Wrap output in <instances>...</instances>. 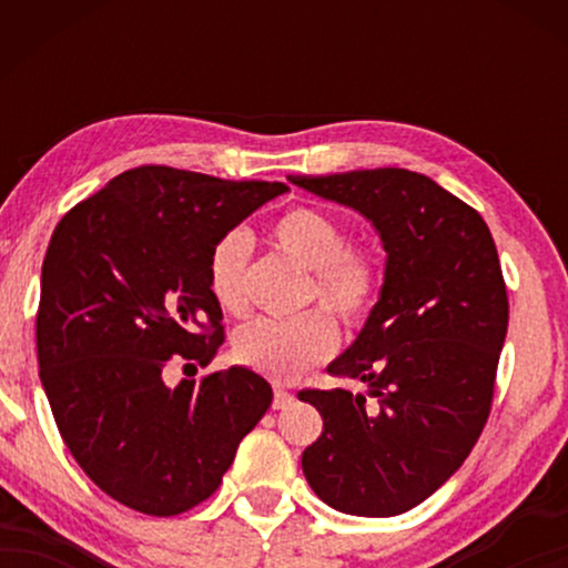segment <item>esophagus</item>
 Wrapping results in <instances>:
<instances>
[{"label":"esophagus","mask_w":568,"mask_h":568,"mask_svg":"<svg viewBox=\"0 0 568 568\" xmlns=\"http://www.w3.org/2000/svg\"><path fill=\"white\" fill-rule=\"evenodd\" d=\"M292 400H294V395L290 390H284V387H276V390H274V403H271V406L278 410V408L292 406Z\"/></svg>","instance_id":"1"}]
</instances>
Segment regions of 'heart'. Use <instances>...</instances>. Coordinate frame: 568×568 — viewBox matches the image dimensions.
<instances>
[{
	"instance_id": "heart-1",
	"label": "heart",
	"mask_w": 568,
	"mask_h": 568,
	"mask_svg": "<svg viewBox=\"0 0 568 568\" xmlns=\"http://www.w3.org/2000/svg\"><path fill=\"white\" fill-rule=\"evenodd\" d=\"M271 240L286 255L313 271L310 294L323 302L348 328L362 325L375 310L383 290L379 263L369 251L348 247L344 224L315 206H294L271 224ZM251 243L245 232L232 230L209 253V290L222 310L243 315L247 307L245 271ZM338 344L336 323L323 310L294 321H253L232 341L235 359L278 383L297 379L333 354Z\"/></svg>"
}]
</instances>
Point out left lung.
<instances>
[{"mask_svg":"<svg viewBox=\"0 0 568 568\" xmlns=\"http://www.w3.org/2000/svg\"><path fill=\"white\" fill-rule=\"evenodd\" d=\"M290 183L359 212L387 253L375 310L328 364L367 393H300L323 416L302 470L333 509L403 515L460 468L491 410L509 323L494 237L476 209L403 168Z\"/></svg>","mask_w":568,"mask_h":568,"instance_id":"obj_1","label":"left lung"}]
</instances>
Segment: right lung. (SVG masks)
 I'll return each instance as SVG.
<instances>
[{"instance_id": "add662e5", "label": "right lung", "mask_w": 568, "mask_h": 568, "mask_svg": "<svg viewBox=\"0 0 568 568\" xmlns=\"http://www.w3.org/2000/svg\"><path fill=\"white\" fill-rule=\"evenodd\" d=\"M284 183L142 165L53 230L36 317L38 367L59 434L95 486L154 517L209 499L271 406L247 367L168 383L170 359L206 367L224 341L209 253ZM191 367V364H185Z\"/></svg>"}]
</instances>
